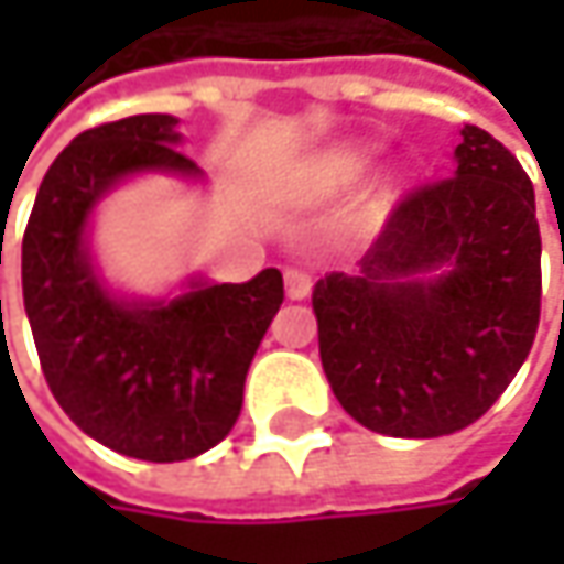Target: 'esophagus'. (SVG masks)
<instances>
[{
	"instance_id": "obj_1",
	"label": "esophagus",
	"mask_w": 564,
	"mask_h": 564,
	"mask_svg": "<svg viewBox=\"0 0 564 564\" xmlns=\"http://www.w3.org/2000/svg\"><path fill=\"white\" fill-rule=\"evenodd\" d=\"M283 283H286V296H290V300H303V296L310 293V286H313L310 274L300 271V268H286V271H283Z\"/></svg>"
}]
</instances>
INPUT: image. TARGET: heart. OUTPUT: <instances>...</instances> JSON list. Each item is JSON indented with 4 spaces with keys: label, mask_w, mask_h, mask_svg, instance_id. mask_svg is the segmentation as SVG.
I'll list each match as a JSON object with an SVG mask.
<instances>
[{
    "label": "heart",
    "mask_w": 564,
    "mask_h": 564,
    "mask_svg": "<svg viewBox=\"0 0 564 564\" xmlns=\"http://www.w3.org/2000/svg\"><path fill=\"white\" fill-rule=\"evenodd\" d=\"M362 166H366V153H346L329 166V182H346V178L359 175Z\"/></svg>",
    "instance_id": "obj_1"
}]
</instances>
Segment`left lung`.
Masks as SVG:
<instances>
[{
	"label": "left lung",
	"instance_id": "8db88e82",
	"mask_svg": "<svg viewBox=\"0 0 564 564\" xmlns=\"http://www.w3.org/2000/svg\"><path fill=\"white\" fill-rule=\"evenodd\" d=\"M457 170L411 188L359 261L313 286L319 359L339 404L389 437L484 417L525 362L542 310L535 192L480 127Z\"/></svg>",
	"mask_w": 564,
	"mask_h": 564
}]
</instances>
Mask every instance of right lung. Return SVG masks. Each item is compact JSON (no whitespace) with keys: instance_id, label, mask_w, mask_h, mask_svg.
<instances>
[{"instance_id":"right-lung-1","label":"right lung","mask_w":564,"mask_h":564,"mask_svg":"<svg viewBox=\"0 0 564 564\" xmlns=\"http://www.w3.org/2000/svg\"><path fill=\"white\" fill-rule=\"evenodd\" d=\"M170 113L84 130L45 172L22 238V296L45 382L64 414L104 447L172 464L228 437L251 359L283 303L278 268L248 283H192L170 303L110 296L87 258L84 225L123 175H195Z\"/></svg>"}]
</instances>
